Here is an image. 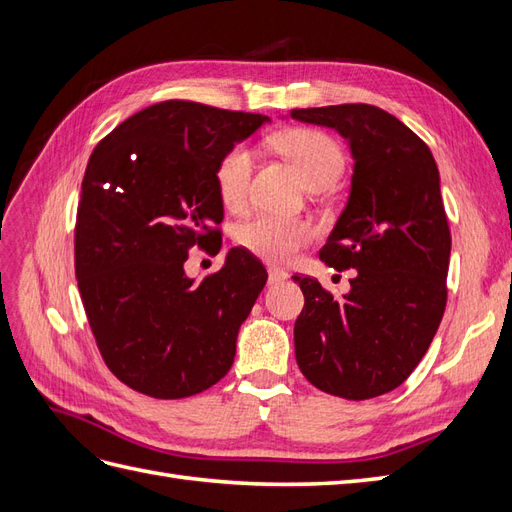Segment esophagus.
Wrapping results in <instances>:
<instances>
[{"instance_id": "1", "label": "esophagus", "mask_w": 512, "mask_h": 512, "mask_svg": "<svg viewBox=\"0 0 512 512\" xmlns=\"http://www.w3.org/2000/svg\"><path fill=\"white\" fill-rule=\"evenodd\" d=\"M286 280V273L284 271H277V269H269V284L277 286Z\"/></svg>"}]
</instances>
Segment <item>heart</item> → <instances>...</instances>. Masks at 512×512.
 <instances>
[{
  "instance_id": "obj_1",
  "label": "heart",
  "mask_w": 512,
  "mask_h": 512,
  "mask_svg": "<svg viewBox=\"0 0 512 512\" xmlns=\"http://www.w3.org/2000/svg\"><path fill=\"white\" fill-rule=\"evenodd\" d=\"M273 147L294 166L309 188L331 183L344 166V153L329 134L314 128H292L273 136ZM254 151L237 143L226 149L215 166V188L228 211H243L250 200ZM316 237V228L303 218L258 215L237 230V243L269 265H286Z\"/></svg>"
}]
</instances>
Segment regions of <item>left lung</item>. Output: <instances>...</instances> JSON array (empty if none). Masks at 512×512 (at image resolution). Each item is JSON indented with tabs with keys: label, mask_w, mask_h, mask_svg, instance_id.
Segmentation results:
<instances>
[{
	"label": "left lung",
	"mask_w": 512,
	"mask_h": 512,
	"mask_svg": "<svg viewBox=\"0 0 512 512\" xmlns=\"http://www.w3.org/2000/svg\"><path fill=\"white\" fill-rule=\"evenodd\" d=\"M290 115L350 141V198L320 260L356 269L342 301L314 277L292 275L305 297L294 354L316 389L354 401L378 397L421 363L446 307L451 230L438 166L421 138L378 106L292 108Z\"/></svg>",
	"instance_id": "8db88e82"
}]
</instances>
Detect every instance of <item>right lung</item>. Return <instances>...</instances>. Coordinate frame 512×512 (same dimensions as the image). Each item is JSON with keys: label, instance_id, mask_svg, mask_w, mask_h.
<instances>
[{"label": "right lung", "instance_id": "obj_1", "mask_svg": "<svg viewBox=\"0 0 512 512\" xmlns=\"http://www.w3.org/2000/svg\"><path fill=\"white\" fill-rule=\"evenodd\" d=\"M265 115L190 100L143 108L87 162L74 226V273L98 350L130 389L181 399L235 361L237 333L267 284L262 262L232 247L224 267L185 277L192 247L218 254L224 207L215 166Z\"/></svg>", "mask_w": 512, "mask_h": 512}]
</instances>
